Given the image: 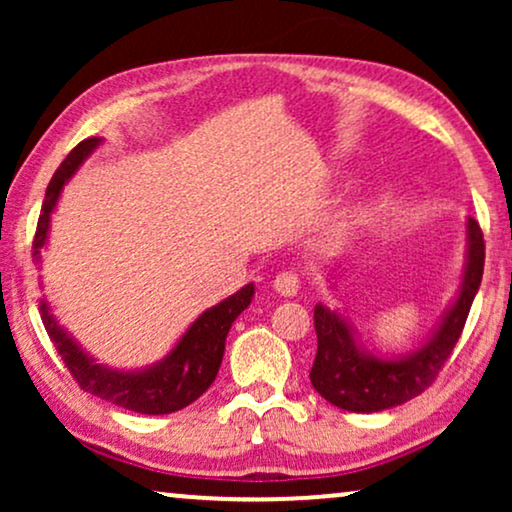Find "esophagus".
I'll list each match as a JSON object with an SVG mask.
<instances>
[{
  "label": "esophagus",
  "instance_id": "obj_1",
  "mask_svg": "<svg viewBox=\"0 0 512 512\" xmlns=\"http://www.w3.org/2000/svg\"><path fill=\"white\" fill-rule=\"evenodd\" d=\"M272 286H275V291L279 293V296L291 298V296H296L300 289V279L296 272H279V275L275 277V282H272Z\"/></svg>",
  "mask_w": 512,
  "mask_h": 512
}]
</instances>
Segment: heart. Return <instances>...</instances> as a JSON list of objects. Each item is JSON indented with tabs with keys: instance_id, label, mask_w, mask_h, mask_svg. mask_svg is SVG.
<instances>
[{
	"instance_id": "obj_1",
	"label": "heart",
	"mask_w": 512,
	"mask_h": 512,
	"mask_svg": "<svg viewBox=\"0 0 512 512\" xmlns=\"http://www.w3.org/2000/svg\"><path fill=\"white\" fill-rule=\"evenodd\" d=\"M363 226H366V216H363V212H359V209H352V212H347L338 223H335L333 235L342 242L352 240Z\"/></svg>"
}]
</instances>
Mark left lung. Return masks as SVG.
Here are the masks:
<instances>
[{
	"instance_id": "8db88e82",
	"label": "left lung",
	"mask_w": 512,
	"mask_h": 512,
	"mask_svg": "<svg viewBox=\"0 0 512 512\" xmlns=\"http://www.w3.org/2000/svg\"><path fill=\"white\" fill-rule=\"evenodd\" d=\"M466 242V268L459 296L417 352L396 359H380L363 352L356 345L352 326L338 312H331L324 305L314 307L317 356L310 380L328 403L349 412H380L410 401L431 387L459 342L482 282L485 240L475 219L466 221Z\"/></svg>"
}]
</instances>
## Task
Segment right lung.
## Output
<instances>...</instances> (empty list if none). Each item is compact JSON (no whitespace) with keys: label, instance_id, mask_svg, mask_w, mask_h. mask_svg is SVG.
Returning <instances> with one entry per match:
<instances>
[{"label":"right lung","instance_id":"right-lung-1","mask_svg":"<svg viewBox=\"0 0 512 512\" xmlns=\"http://www.w3.org/2000/svg\"><path fill=\"white\" fill-rule=\"evenodd\" d=\"M97 146H100L97 137L83 139L55 170L51 184L46 188L37 233H34L32 242V256L37 263L41 261L39 254L48 240L51 214L58 205L62 188ZM251 298H254V284H247L230 298L221 300L219 305L209 307L188 326V331L181 335V340L163 361L153 363L144 370H114L102 366V363H95L79 347V342L72 335H67L65 328L55 321L46 300H41L39 312L48 338L53 340L67 370L83 391L102 398V401L114 403L118 408L142 412V415H170V412L191 405L216 380L223 349H226V335L233 321L247 310Z\"/></svg>","mask_w":512,"mask_h":512}]
</instances>
